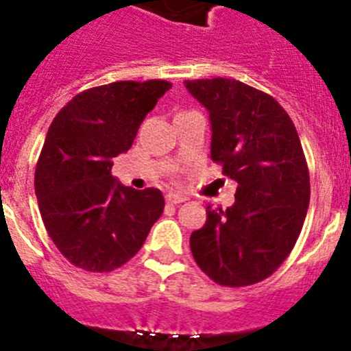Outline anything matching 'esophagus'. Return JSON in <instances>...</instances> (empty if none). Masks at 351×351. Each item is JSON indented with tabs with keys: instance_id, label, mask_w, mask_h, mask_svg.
<instances>
[{
	"instance_id": "1",
	"label": "esophagus",
	"mask_w": 351,
	"mask_h": 351,
	"mask_svg": "<svg viewBox=\"0 0 351 351\" xmlns=\"http://www.w3.org/2000/svg\"><path fill=\"white\" fill-rule=\"evenodd\" d=\"M186 197H183V195L180 194H168L166 195V202L168 204H180V202H185Z\"/></svg>"
}]
</instances>
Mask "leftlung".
I'll use <instances>...</instances> for the list:
<instances>
[{"label": "left lung", "instance_id": "1", "mask_svg": "<svg viewBox=\"0 0 351 351\" xmlns=\"http://www.w3.org/2000/svg\"><path fill=\"white\" fill-rule=\"evenodd\" d=\"M208 109L211 159L237 182L234 206L206 208L192 232L195 263L227 287L267 279L289 256L310 204V175L293 121L270 95L227 77L185 81Z\"/></svg>", "mask_w": 351, "mask_h": 351}]
</instances>
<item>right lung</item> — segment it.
<instances>
[{"instance_id":"1","label":"right lung","mask_w":351,"mask_h":351,"mask_svg":"<svg viewBox=\"0 0 351 351\" xmlns=\"http://www.w3.org/2000/svg\"><path fill=\"white\" fill-rule=\"evenodd\" d=\"M169 88L162 80L95 86L55 116L36 166L34 189L48 235L74 267L119 268L138 253L162 215L160 191L121 185L110 169Z\"/></svg>"}]
</instances>
